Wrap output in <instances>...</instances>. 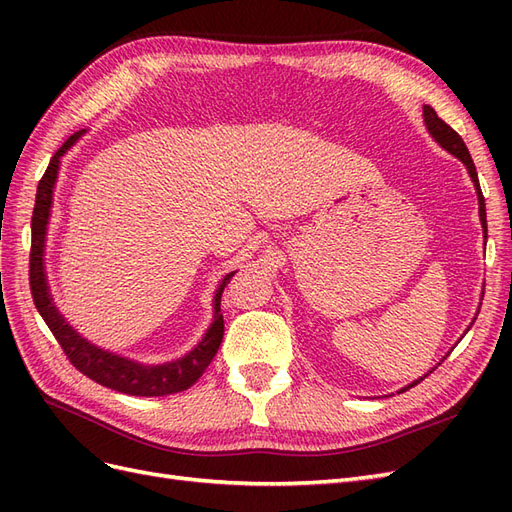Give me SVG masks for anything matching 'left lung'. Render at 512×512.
I'll return each instance as SVG.
<instances>
[{"instance_id":"obj_1","label":"left lung","mask_w":512,"mask_h":512,"mask_svg":"<svg viewBox=\"0 0 512 512\" xmlns=\"http://www.w3.org/2000/svg\"><path fill=\"white\" fill-rule=\"evenodd\" d=\"M423 119H425V126H427V132L431 134V138L433 141H436L442 149H446L448 153H451V156H455V158H459V162L468 168V175H470V179H472V183H474V190H476V198H478V218H480V224H483V235H485V239H487V211H485V198H483V192H480V183H478V175H476V166H474V162H472V156H470V151H468V147H466V143L461 141V136L448 126V123H444L438 115H436V111H433V108L429 106V104H425L423 106ZM480 309V307H478ZM476 320V318H474ZM474 324V322H472ZM470 324V327H472ZM468 327V329H470ZM440 365V363H438ZM436 369V367H433ZM423 378H427V374L425 376H421L418 380H414L412 384H408V386H404V389H401L399 393H404V391H408V389H412V386H416L418 382H421Z\"/></svg>"}]
</instances>
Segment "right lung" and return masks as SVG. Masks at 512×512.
<instances>
[{
    "label": "right lung",
    "instance_id": "right-lung-1",
    "mask_svg": "<svg viewBox=\"0 0 512 512\" xmlns=\"http://www.w3.org/2000/svg\"><path fill=\"white\" fill-rule=\"evenodd\" d=\"M85 134V130L72 134L68 141L61 145L55 156L51 158L46 173L42 175L36 192V205L32 215V254H29V286H32V297L38 307L42 320L46 327L51 329L59 346L64 348L70 363L91 378L94 382L106 386L126 395H138V397H162L181 393L203 376V371L213 361V356L218 354V348L224 337V316L220 314V301L226 284L230 277L237 271H230L222 277V282L215 290L213 297V322L203 335V339L188 352L179 356L175 361H166L160 365H145L138 363L128 356L115 354L111 350H104L96 344H91L70 322L61 316L57 309L53 294L49 290V280H46L44 269V247H46V232H49V220H51V207H53V192L59 175L61 158L66 156L68 149L79 141Z\"/></svg>",
    "mask_w": 512,
    "mask_h": 512
}]
</instances>
